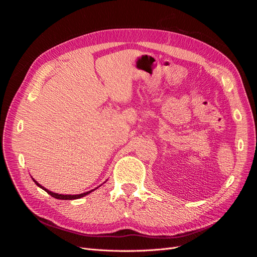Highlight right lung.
<instances>
[{
	"label": "right lung",
	"mask_w": 257,
	"mask_h": 257,
	"mask_svg": "<svg viewBox=\"0 0 257 257\" xmlns=\"http://www.w3.org/2000/svg\"><path fill=\"white\" fill-rule=\"evenodd\" d=\"M33 179V178H32ZM33 181L36 183V185L37 186H40L41 189H43L44 191H46L47 192L49 195H51L52 197H54V198H57V199H65V200H72V199H78V198H81V197H83V196H85V195H88V194H90L92 191H94V190H91V191H89V192H85V193H82V194H78V195H62V194H57V193H53V192H51V191H49V190H47V189H45L43 185H41L40 183H38L36 180H34L33 179ZM97 189V188H96Z\"/></svg>",
	"instance_id": "1"
}]
</instances>
